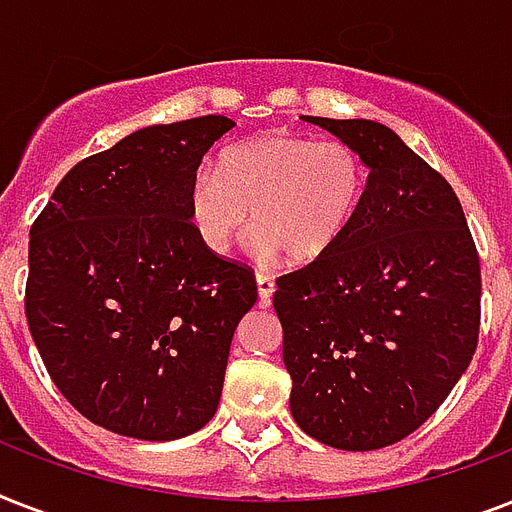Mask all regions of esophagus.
<instances>
[{"label":"esophagus","mask_w":512,"mask_h":512,"mask_svg":"<svg viewBox=\"0 0 512 512\" xmlns=\"http://www.w3.org/2000/svg\"><path fill=\"white\" fill-rule=\"evenodd\" d=\"M257 295H260V305H271V297L273 292H276V281L268 276V273H257Z\"/></svg>","instance_id":"obj_1"}]
</instances>
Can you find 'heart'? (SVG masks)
<instances>
[{
  "mask_svg": "<svg viewBox=\"0 0 512 512\" xmlns=\"http://www.w3.org/2000/svg\"><path fill=\"white\" fill-rule=\"evenodd\" d=\"M364 188L366 164L348 143L268 132L225 148L215 170L193 172L185 212L217 255L236 244L252 212L263 249L316 260L348 231Z\"/></svg>",
  "mask_w": 512,
  "mask_h": 512,
  "instance_id": "heart-1",
  "label": "heart"
}]
</instances>
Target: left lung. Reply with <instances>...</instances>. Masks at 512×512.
<instances>
[{"label":"left lung","instance_id":"8db88e82","mask_svg":"<svg viewBox=\"0 0 512 512\" xmlns=\"http://www.w3.org/2000/svg\"><path fill=\"white\" fill-rule=\"evenodd\" d=\"M358 151L364 199L327 255L276 279L300 428L372 452L420 428L476 353L481 260L457 193L396 132L305 116Z\"/></svg>","mask_w":512,"mask_h":512}]
</instances>
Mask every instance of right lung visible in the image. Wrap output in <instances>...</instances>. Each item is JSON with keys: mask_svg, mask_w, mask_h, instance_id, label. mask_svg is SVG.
Masks as SVG:
<instances>
[{"mask_svg": "<svg viewBox=\"0 0 512 512\" xmlns=\"http://www.w3.org/2000/svg\"><path fill=\"white\" fill-rule=\"evenodd\" d=\"M228 130L199 116L132 132L74 164L31 225V337L68 404L119 436H188L220 404L255 271L201 244L185 191Z\"/></svg>", "mask_w": 512, "mask_h": 512, "instance_id": "obj_1", "label": "right lung"}]
</instances>
